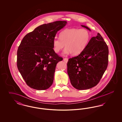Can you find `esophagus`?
<instances>
[{
	"label": "esophagus",
	"instance_id": "1",
	"mask_svg": "<svg viewBox=\"0 0 122 122\" xmlns=\"http://www.w3.org/2000/svg\"><path fill=\"white\" fill-rule=\"evenodd\" d=\"M63 60L65 62V63H67L68 61V58H64L63 59Z\"/></svg>",
	"mask_w": 122,
	"mask_h": 122
}]
</instances>
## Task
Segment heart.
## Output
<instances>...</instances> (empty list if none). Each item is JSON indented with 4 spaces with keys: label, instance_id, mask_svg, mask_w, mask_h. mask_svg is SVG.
Masks as SVG:
<instances>
[{
    "label": "heart",
    "instance_id": "obj_1",
    "mask_svg": "<svg viewBox=\"0 0 122 122\" xmlns=\"http://www.w3.org/2000/svg\"><path fill=\"white\" fill-rule=\"evenodd\" d=\"M90 37V32L86 29H66L60 32L59 37L55 36L53 38L52 41L53 50L58 53L65 45L64 53L78 55L86 48Z\"/></svg>",
    "mask_w": 122,
    "mask_h": 122
}]
</instances>
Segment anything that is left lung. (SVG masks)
<instances>
[{"label": "left lung", "mask_w": 122, "mask_h": 122, "mask_svg": "<svg viewBox=\"0 0 122 122\" xmlns=\"http://www.w3.org/2000/svg\"><path fill=\"white\" fill-rule=\"evenodd\" d=\"M81 26L91 30L87 26ZM108 53L107 45L98 33L81 53L69 58L67 72L73 86L83 90L97 86L107 67Z\"/></svg>", "instance_id": "1"}]
</instances>
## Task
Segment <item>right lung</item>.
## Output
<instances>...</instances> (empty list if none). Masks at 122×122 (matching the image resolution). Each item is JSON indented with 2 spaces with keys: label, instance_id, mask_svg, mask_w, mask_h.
<instances>
[{
  "label": "right lung",
  "instance_id": "right-lung-1",
  "mask_svg": "<svg viewBox=\"0 0 122 122\" xmlns=\"http://www.w3.org/2000/svg\"><path fill=\"white\" fill-rule=\"evenodd\" d=\"M66 21L41 25L24 37L17 52V66L29 87L44 90L52 85L56 66L63 58L53 49L52 41Z\"/></svg>",
  "mask_w": 122,
  "mask_h": 122
}]
</instances>
